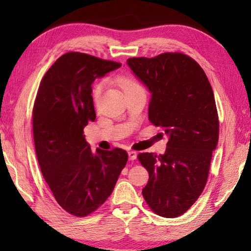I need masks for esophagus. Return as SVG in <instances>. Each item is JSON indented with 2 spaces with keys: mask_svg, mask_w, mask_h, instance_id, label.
<instances>
[{
  "mask_svg": "<svg viewBox=\"0 0 251 251\" xmlns=\"http://www.w3.org/2000/svg\"><path fill=\"white\" fill-rule=\"evenodd\" d=\"M128 158L129 160H135L137 158V152L134 151H128Z\"/></svg>",
  "mask_w": 251,
  "mask_h": 251,
  "instance_id": "34e87169",
  "label": "esophagus"
}]
</instances>
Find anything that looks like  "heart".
I'll use <instances>...</instances> for the list:
<instances>
[{
  "label": "heart",
  "mask_w": 251,
  "mask_h": 251,
  "mask_svg": "<svg viewBox=\"0 0 251 251\" xmlns=\"http://www.w3.org/2000/svg\"><path fill=\"white\" fill-rule=\"evenodd\" d=\"M123 87H124V90H128V88H133V87H139V85L135 82L134 79L131 78H126L123 80ZM100 91H101V85H97V86L95 87L94 90V99L97 100L100 97Z\"/></svg>",
  "instance_id": "1"
}]
</instances>
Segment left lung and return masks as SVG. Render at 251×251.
<instances>
[{"label":"left lung","instance_id":"obj_1","mask_svg":"<svg viewBox=\"0 0 251 251\" xmlns=\"http://www.w3.org/2000/svg\"><path fill=\"white\" fill-rule=\"evenodd\" d=\"M126 63L151 93L148 118L168 136L164 154L138 155L150 174L142 194L157 215L175 218L205 188L219 135L214 92L205 72L185 54L133 57Z\"/></svg>","mask_w":251,"mask_h":251}]
</instances>
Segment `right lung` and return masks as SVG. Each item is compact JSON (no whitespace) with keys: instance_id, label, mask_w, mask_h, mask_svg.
<instances>
[{"instance_id":"right-lung-1","label":"right lung","mask_w":251,"mask_h":251,"mask_svg":"<svg viewBox=\"0 0 251 251\" xmlns=\"http://www.w3.org/2000/svg\"><path fill=\"white\" fill-rule=\"evenodd\" d=\"M120 63L70 52L42 79L33 108V135L42 174L55 199L70 214L85 217L112 194L128 159L126 151H91L84 127L94 122L92 83Z\"/></svg>"}]
</instances>
